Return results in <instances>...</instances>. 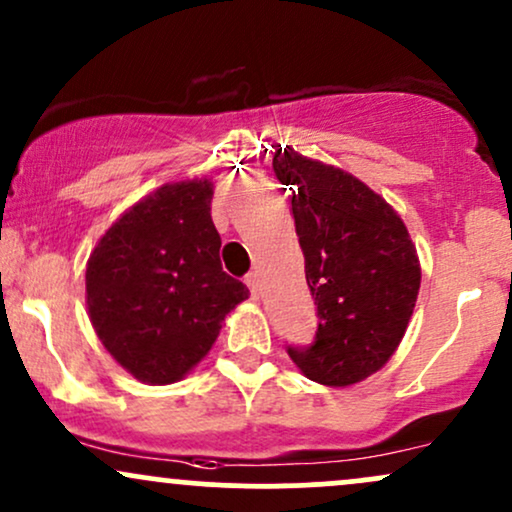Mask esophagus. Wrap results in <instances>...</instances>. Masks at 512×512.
Wrapping results in <instances>:
<instances>
[{
    "mask_svg": "<svg viewBox=\"0 0 512 512\" xmlns=\"http://www.w3.org/2000/svg\"><path fill=\"white\" fill-rule=\"evenodd\" d=\"M245 284H248L252 298H260V274L257 272L245 274Z\"/></svg>",
    "mask_w": 512,
    "mask_h": 512,
    "instance_id": "esophagus-1",
    "label": "esophagus"
}]
</instances>
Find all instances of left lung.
<instances>
[{
	"label": "left lung",
	"instance_id": "left-lung-1",
	"mask_svg": "<svg viewBox=\"0 0 512 512\" xmlns=\"http://www.w3.org/2000/svg\"><path fill=\"white\" fill-rule=\"evenodd\" d=\"M289 185L305 281L317 305L313 344L289 346L303 375L346 387L380 370L407 332L421 267L407 226L368 185L344 170L276 149Z\"/></svg>",
	"mask_w": 512,
	"mask_h": 512
}]
</instances>
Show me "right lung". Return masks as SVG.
<instances>
[{
	"instance_id": "right-lung-1",
	"label": "right lung",
	"mask_w": 512,
	"mask_h": 512,
	"mask_svg": "<svg viewBox=\"0 0 512 512\" xmlns=\"http://www.w3.org/2000/svg\"><path fill=\"white\" fill-rule=\"evenodd\" d=\"M211 182L163 185L117 219L88 257L86 303L105 349L134 378L180 380L248 298L223 272Z\"/></svg>"
}]
</instances>
